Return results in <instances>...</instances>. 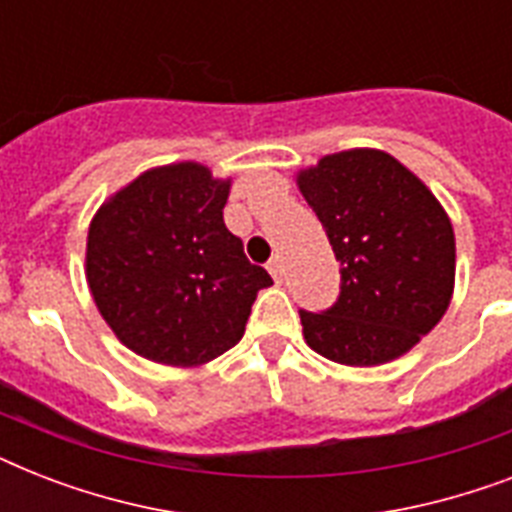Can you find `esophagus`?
I'll return each instance as SVG.
<instances>
[{"label": "esophagus", "instance_id": "obj_1", "mask_svg": "<svg viewBox=\"0 0 512 512\" xmlns=\"http://www.w3.org/2000/svg\"><path fill=\"white\" fill-rule=\"evenodd\" d=\"M268 271H271L273 279L281 281V276H284V260H281V255H273L271 260H268Z\"/></svg>", "mask_w": 512, "mask_h": 512}]
</instances>
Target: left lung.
<instances>
[{"instance_id":"obj_1","label":"left lung","mask_w":512,"mask_h":512,"mask_svg":"<svg viewBox=\"0 0 512 512\" xmlns=\"http://www.w3.org/2000/svg\"><path fill=\"white\" fill-rule=\"evenodd\" d=\"M297 185L340 263L335 305L300 311L305 342L348 366L404 356L452 300L454 231L436 196L372 148L324 156Z\"/></svg>"}]
</instances>
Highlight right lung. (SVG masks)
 Here are the masks:
<instances>
[{"label": "right lung", "mask_w": 512, "mask_h": 512, "mask_svg": "<svg viewBox=\"0 0 512 512\" xmlns=\"http://www.w3.org/2000/svg\"><path fill=\"white\" fill-rule=\"evenodd\" d=\"M228 180L193 162L143 172L98 209L87 236V281L100 316L143 358L207 364L244 335L260 289L223 223Z\"/></svg>", "instance_id": "obj_1"}]
</instances>
